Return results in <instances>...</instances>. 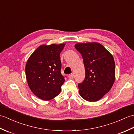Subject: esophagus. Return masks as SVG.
<instances>
[{
	"instance_id": "34e87169",
	"label": "esophagus",
	"mask_w": 134,
	"mask_h": 134,
	"mask_svg": "<svg viewBox=\"0 0 134 134\" xmlns=\"http://www.w3.org/2000/svg\"><path fill=\"white\" fill-rule=\"evenodd\" d=\"M68 77L70 79H73L74 78V75L73 74H70L69 76H68Z\"/></svg>"
}]
</instances>
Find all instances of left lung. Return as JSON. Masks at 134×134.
Returning a JSON list of instances; mask_svg holds the SVG:
<instances>
[{
    "label": "left lung",
    "instance_id": "obj_1",
    "mask_svg": "<svg viewBox=\"0 0 134 134\" xmlns=\"http://www.w3.org/2000/svg\"><path fill=\"white\" fill-rule=\"evenodd\" d=\"M75 47L81 53L85 78L78 84L79 94L85 100L96 102L112 88L115 80V64L112 54L98 42L77 43Z\"/></svg>",
    "mask_w": 134,
    "mask_h": 134
}]
</instances>
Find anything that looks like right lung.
I'll return each mask as SVG.
<instances>
[{
	"instance_id": "right-lung-1",
	"label": "right lung",
	"mask_w": 134,
	"mask_h": 134,
	"mask_svg": "<svg viewBox=\"0 0 134 134\" xmlns=\"http://www.w3.org/2000/svg\"><path fill=\"white\" fill-rule=\"evenodd\" d=\"M65 44L39 46L28 59L25 72L28 86L33 93L42 100L58 96L65 79L61 74L60 53Z\"/></svg>"
}]
</instances>
